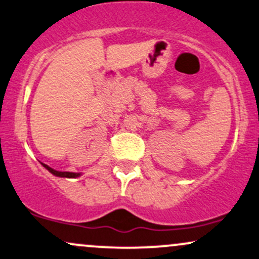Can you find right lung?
<instances>
[{"mask_svg":"<svg viewBox=\"0 0 259 259\" xmlns=\"http://www.w3.org/2000/svg\"><path fill=\"white\" fill-rule=\"evenodd\" d=\"M45 168L47 169L49 171H51L53 175H56V177H61V178H76L79 177L80 173H70V171H58V170H55V169H52L51 167H49V165L46 164H42Z\"/></svg>","mask_w":259,"mask_h":259,"instance_id":"right-lung-1","label":"right lung"}]
</instances>
